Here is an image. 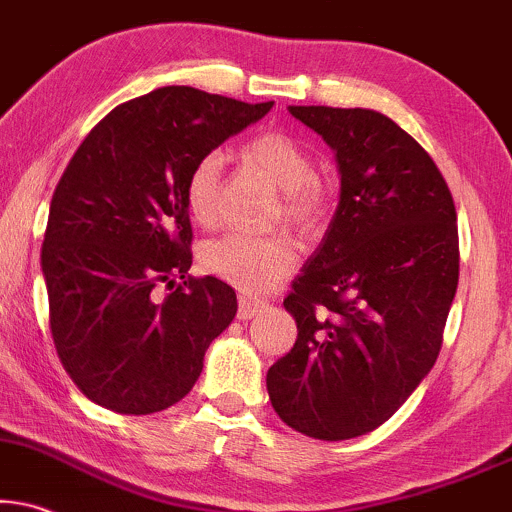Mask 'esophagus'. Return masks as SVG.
Segmentation results:
<instances>
[{
	"mask_svg": "<svg viewBox=\"0 0 512 512\" xmlns=\"http://www.w3.org/2000/svg\"><path fill=\"white\" fill-rule=\"evenodd\" d=\"M264 307H267V302H264V300H252V297L241 295V297H238V319L248 321L257 312H262Z\"/></svg>",
	"mask_w": 512,
	"mask_h": 512,
	"instance_id": "1",
	"label": "esophagus"
}]
</instances>
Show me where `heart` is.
I'll return each mask as SVG.
<instances>
[{
	"label": "heart",
	"mask_w": 512,
	"mask_h": 512,
	"mask_svg": "<svg viewBox=\"0 0 512 512\" xmlns=\"http://www.w3.org/2000/svg\"><path fill=\"white\" fill-rule=\"evenodd\" d=\"M241 158L260 170L281 191L278 219L297 234L316 236L331 215V186L314 174L312 155L286 132H262L241 146ZM219 153H205L186 179V210L200 226H212L219 215ZM295 243L288 236L250 238L226 234L200 248V267L219 281L245 293H264L297 267Z\"/></svg>",
	"instance_id": "b5f03b06"
}]
</instances>
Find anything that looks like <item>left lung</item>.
Here are the masks:
<instances>
[{
    "label": "left lung",
    "instance_id": "1",
    "mask_svg": "<svg viewBox=\"0 0 512 512\" xmlns=\"http://www.w3.org/2000/svg\"><path fill=\"white\" fill-rule=\"evenodd\" d=\"M340 167V203L283 307L297 340L267 373L290 428L340 442L392 418L435 366L458 286V226L430 153L368 108L290 106Z\"/></svg>",
    "mask_w": 512,
    "mask_h": 512
}]
</instances>
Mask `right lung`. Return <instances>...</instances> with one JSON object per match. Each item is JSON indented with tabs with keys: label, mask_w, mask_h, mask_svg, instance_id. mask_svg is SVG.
Wrapping results in <instances>:
<instances>
[{
	"label": "right lung",
	"mask_w": 512,
	"mask_h": 512,
	"mask_svg": "<svg viewBox=\"0 0 512 512\" xmlns=\"http://www.w3.org/2000/svg\"><path fill=\"white\" fill-rule=\"evenodd\" d=\"M271 106L160 87L113 108L70 158L42 271L58 359L94 404L146 416L196 385L238 304L219 278L189 276L186 179Z\"/></svg>",
	"instance_id": "1"
}]
</instances>
